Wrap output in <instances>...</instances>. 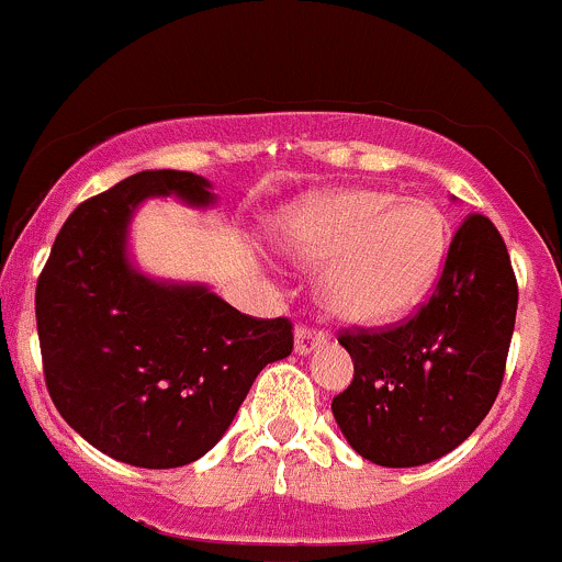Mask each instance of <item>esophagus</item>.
<instances>
[{
  "instance_id": "obj_1",
  "label": "esophagus",
  "mask_w": 562,
  "mask_h": 562,
  "mask_svg": "<svg viewBox=\"0 0 562 562\" xmlns=\"http://www.w3.org/2000/svg\"><path fill=\"white\" fill-rule=\"evenodd\" d=\"M324 342H327L324 331H318L313 327H297V329H294V351H297L300 356L313 353L316 348H322Z\"/></svg>"
}]
</instances>
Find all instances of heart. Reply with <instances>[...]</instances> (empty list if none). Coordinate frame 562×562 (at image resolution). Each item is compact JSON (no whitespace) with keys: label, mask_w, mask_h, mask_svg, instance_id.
Returning <instances> with one entry per match:
<instances>
[{"label":"heart","mask_w":562,"mask_h":562,"mask_svg":"<svg viewBox=\"0 0 562 562\" xmlns=\"http://www.w3.org/2000/svg\"><path fill=\"white\" fill-rule=\"evenodd\" d=\"M281 244L321 265L318 300L329 316L359 327L400 322L426 300L450 249L445 214L383 190H335L286 211Z\"/></svg>","instance_id":"obj_1"}]
</instances>
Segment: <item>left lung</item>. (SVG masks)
<instances>
[{
	"label": "left lung",
	"mask_w": 562,
	"mask_h": 562,
	"mask_svg": "<svg viewBox=\"0 0 562 562\" xmlns=\"http://www.w3.org/2000/svg\"><path fill=\"white\" fill-rule=\"evenodd\" d=\"M515 316L504 238L487 216H467L431 300L409 322L340 335L353 380L331 400V413L348 445L389 469L456 450L496 402Z\"/></svg>",
	"instance_id": "8db88e82"
}]
</instances>
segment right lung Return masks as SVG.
<instances>
[{
  "label": "right lung",
  "mask_w": 562,
  "mask_h": 562,
  "mask_svg": "<svg viewBox=\"0 0 562 562\" xmlns=\"http://www.w3.org/2000/svg\"><path fill=\"white\" fill-rule=\"evenodd\" d=\"M147 198L216 203L209 179L168 168L80 203L37 281V331L66 424L114 461L177 469L206 456L262 367L292 353V324L246 316L206 283L142 273L128 235Z\"/></svg>",
  "instance_id": "1"
}]
</instances>
